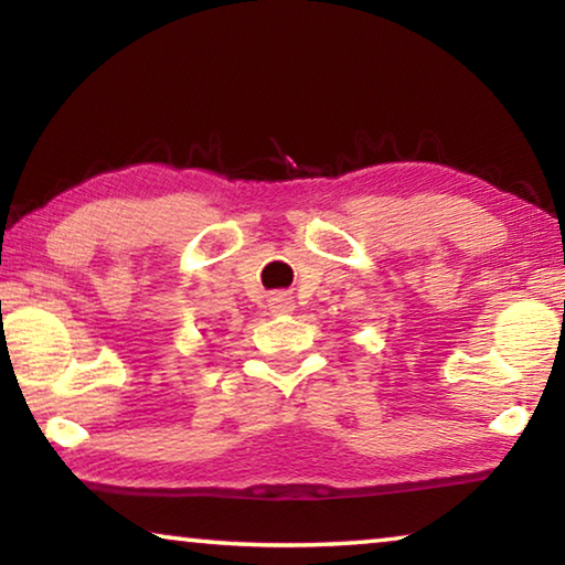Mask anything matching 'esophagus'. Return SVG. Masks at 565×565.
I'll return each mask as SVG.
<instances>
[{
  "label": "esophagus",
  "instance_id": "obj_1",
  "mask_svg": "<svg viewBox=\"0 0 565 565\" xmlns=\"http://www.w3.org/2000/svg\"><path fill=\"white\" fill-rule=\"evenodd\" d=\"M268 311H271V315H291L294 311V299L289 297V294H271V297H268Z\"/></svg>",
  "mask_w": 565,
  "mask_h": 565
}]
</instances>
